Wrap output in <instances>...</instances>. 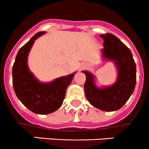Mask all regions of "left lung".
I'll return each instance as SVG.
<instances>
[{"instance_id":"left-lung-1","label":"left lung","mask_w":149,"mask_h":149,"mask_svg":"<svg viewBox=\"0 0 149 149\" xmlns=\"http://www.w3.org/2000/svg\"><path fill=\"white\" fill-rule=\"evenodd\" d=\"M103 57L114 61L118 69V79L113 85L102 89L95 85L94 77L86 71L85 93L90 104L102 111H113L125 105L133 93L136 83V66L130 50L110 33L102 34Z\"/></svg>"}]
</instances>
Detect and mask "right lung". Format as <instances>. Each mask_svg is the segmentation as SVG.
I'll use <instances>...</instances> for the list:
<instances>
[{
    "instance_id": "right-lung-1",
    "label": "right lung",
    "mask_w": 149,
    "mask_h": 149,
    "mask_svg": "<svg viewBox=\"0 0 149 149\" xmlns=\"http://www.w3.org/2000/svg\"><path fill=\"white\" fill-rule=\"evenodd\" d=\"M45 32L35 34L19 51L12 68L14 90L19 101L35 114H48L56 111L65 98L67 87L74 73L57 78L50 83L38 82L27 67V56L35 40Z\"/></svg>"
}]
</instances>
